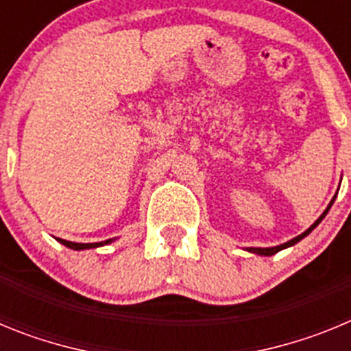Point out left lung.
Returning a JSON list of instances; mask_svg holds the SVG:
<instances>
[{
	"label": "left lung",
	"instance_id": "1",
	"mask_svg": "<svg viewBox=\"0 0 351 351\" xmlns=\"http://www.w3.org/2000/svg\"><path fill=\"white\" fill-rule=\"evenodd\" d=\"M334 200H336V195H334V198H332V200H330V204H328V206H327V209H325L324 213H322V216H320V218L316 219V221L313 223L311 226H309L308 230H306V232H302V234H300V235H297V237L290 239V241H287V243H285V244H280V246H272V247H246V251H250V253H255V255H260V256H272V255H276V253H278V251H281V250H287V247L293 246V244H297V243H299V241H302V239L306 237V235H309V234H311V232L315 230L316 226L320 225V223H322V219H324L325 216H327L328 209H330V207H332Z\"/></svg>",
	"mask_w": 351,
	"mask_h": 351
}]
</instances>
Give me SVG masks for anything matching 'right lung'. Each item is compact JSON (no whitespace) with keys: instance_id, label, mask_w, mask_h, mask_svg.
<instances>
[{"instance_id":"add662e5","label":"right lung","mask_w":351,"mask_h":351,"mask_svg":"<svg viewBox=\"0 0 351 351\" xmlns=\"http://www.w3.org/2000/svg\"><path fill=\"white\" fill-rule=\"evenodd\" d=\"M116 239H107V241H101V243H71V241H64V239L58 237V243H61L63 246L70 247V250H75V251H82V250H95V247H100L105 246V244H110L114 243Z\"/></svg>"}]
</instances>
